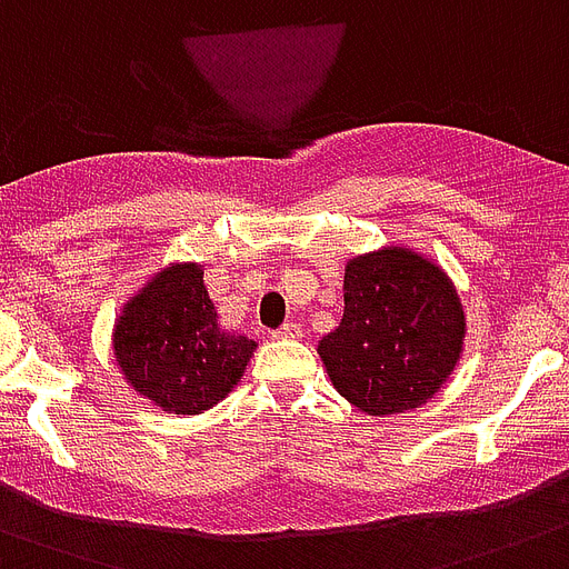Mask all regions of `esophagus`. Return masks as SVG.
Masks as SVG:
<instances>
[{
    "instance_id": "obj_1",
    "label": "esophagus",
    "mask_w": 569,
    "mask_h": 569,
    "mask_svg": "<svg viewBox=\"0 0 569 569\" xmlns=\"http://www.w3.org/2000/svg\"><path fill=\"white\" fill-rule=\"evenodd\" d=\"M277 339H298L301 337V325H295V321H286L283 328L274 330Z\"/></svg>"
}]
</instances>
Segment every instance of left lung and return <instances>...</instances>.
I'll use <instances>...</instances> for the list:
<instances>
[{
  "label": "left lung",
  "mask_w": 569,
  "mask_h": 569,
  "mask_svg": "<svg viewBox=\"0 0 569 569\" xmlns=\"http://www.w3.org/2000/svg\"><path fill=\"white\" fill-rule=\"evenodd\" d=\"M346 310L319 357L333 387L369 416H392L440 392L463 351L467 319L455 283L410 248L348 259Z\"/></svg>",
  "instance_id": "1"
}]
</instances>
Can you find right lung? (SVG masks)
<instances>
[{
    "label": "right lung",
    "instance_id": "add662e5",
    "mask_svg": "<svg viewBox=\"0 0 569 569\" xmlns=\"http://www.w3.org/2000/svg\"><path fill=\"white\" fill-rule=\"evenodd\" d=\"M111 346L129 387L177 416L223 401L257 351L253 339L218 325L197 262H171L150 277L123 303Z\"/></svg>",
    "mask_w": 569,
    "mask_h": 569
}]
</instances>
